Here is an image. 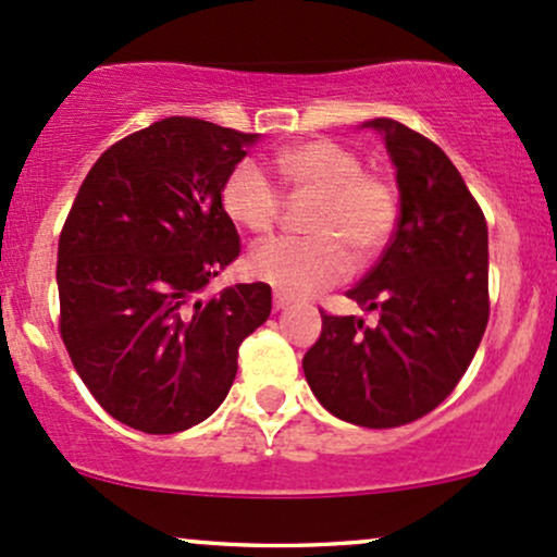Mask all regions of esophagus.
<instances>
[{
	"mask_svg": "<svg viewBox=\"0 0 557 557\" xmlns=\"http://www.w3.org/2000/svg\"><path fill=\"white\" fill-rule=\"evenodd\" d=\"M289 305H292V297H286L284 292H273V308L284 310V308H289Z\"/></svg>",
	"mask_w": 557,
	"mask_h": 557,
	"instance_id": "esophagus-1",
	"label": "esophagus"
}]
</instances>
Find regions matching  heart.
<instances>
[{
	"label": "heart",
	"mask_w": 557,
	"mask_h": 557,
	"mask_svg": "<svg viewBox=\"0 0 557 557\" xmlns=\"http://www.w3.org/2000/svg\"><path fill=\"white\" fill-rule=\"evenodd\" d=\"M278 184L292 195H315L305 228L310 236H281L252 249L247 265L255 278L292 297L334 286L389 245L399 197L384 173L366 171L347 144L315 136L278 149L271 158ZM221 208L234 226L268 234L278 223L281 197L252 160L236 162L223 178Z\"/></svg>",
	"instance_id": "b5f03b06"
}]
</instances>
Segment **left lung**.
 <instances>
[{
  "mask_svg": "<svg viewBox=\"0 0 557 557\" xmlns=\"http://www.w3.org/2000/svg\"><path fill=\"white\" fill-rule=\"evenodd\" d=\"M397 165L399 218L376 265L347 292L376 326L321 310L302 358L318 403L342 421L395 429L423 418L463 379L490 321L486 218L449 158L418 131L376 117Z\"/></svg>",
  "mask_w": 557,
  "mask_h": 557,
  "instance_id": "obj_1",
  "label": "left lung"
}]
</instances>
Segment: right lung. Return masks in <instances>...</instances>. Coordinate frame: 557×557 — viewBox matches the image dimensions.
<instances>
[{"mask_svg":"<svg viewBox=\"0 0 557 557\" xmlns=\"http://www.w3.org/2000/svg\"><path fill=\"white\" fill-rule=\"evenodd\" d=\"M255 134L165 117L104 149L58 247L60 336L112 418L176 434L215 413L242 342L271 315V286L205 297L239 258L221 186Z\"/></svg>","mask_w":557,"mask_h":557,"instance_id":"1","label":"right lung"}]
</instances>
